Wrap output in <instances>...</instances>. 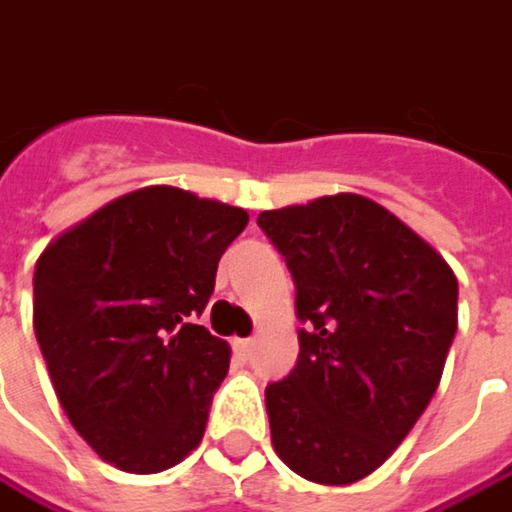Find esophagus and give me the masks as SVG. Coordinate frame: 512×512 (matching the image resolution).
<instances>
[{"label": "esophagus", "mask_w": 512, "mask_h": 512, "mask_svg": "<svg viewBox=\"0 0 512 512\" xmlns=\"http://www.w3.org/2000/svg\"><path fill=\"white\" fill-rule=\"evenodd\" d=\"M252 350H255V339H234V356L240 362H249L252 359Z\"/></svg>", "instance_id": "esophagus-1"}]
</instances>
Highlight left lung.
Instances as JSON below:
<instances>
[{
  "label": "left lung",
  "instance_id": "obj_1",
  "mask_svg": "<svg viewBox=\"0 0 512 512\" xmlns=\"http://www.w3.org/2000/svg\"><path fill=\"white\" fill-rule=\"evenodd\" d=\"M295 281L298 362L266 385L272 446L316 484H353L420 420L458 330V278L406 223L356 194L263 211Z\"/></svg>",
  "mask_w": 512,
  "mask_h": 512
}]
</instances>
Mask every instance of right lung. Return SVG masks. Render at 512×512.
Here are the masks:
<instances>
[{
    "mask_svg": "<svg viewBox=\"0 0 512 512\" xmlns=\"http://www.w3.org/2000/svg\"><path fill=\"white\" fill-rule=\"evenodd\" d=\"M249 214L179 188L95 211L34 269V333L77 429L124 472H162L205 435L231 350L202 316Z\"/></svg>",
    "mask_w": 512,
    "mask_h": 512,
    "instance_id": "add662e5",
    "label": "right lung"
}]
</instances>
